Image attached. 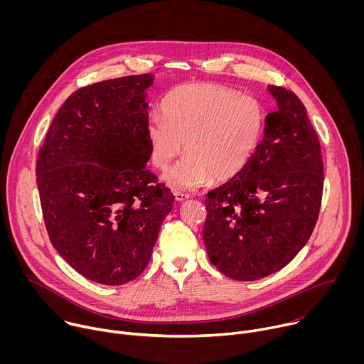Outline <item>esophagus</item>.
<instances>
[{
    "label": "esophagus",
    "mask_w": 364,
    "mask_h": 364,
    "mask_svg": "<svg viewBox=\"0 0 364 364\" xmlns=\"http://www.w3.org/2000/svg\"><path fill=\"white\" fill-rule=\"evenodd\" d=\"M174 197H176V201H186L190 198V194L181 193V191H174Z\"/></svg>",
    "instance_id": "34e87169"
}]
</instances>
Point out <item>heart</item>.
<instances>
[{
    "instance_id": "b5f03b06",
    "label": "heart",
    "mask_w": 364,
    "mask_h": 364,
    "mask_svg": "<svg viewBox=\"0 0 364 364\" xmlns=\"http://www.w3.org/2000/svg\"><path fill=\"white\" fill-rule=\"evenodd\" d=\"M161 115L163 119L151 117L146 122L149 160L166 170L184 146L187 154L163 176L177 190L237 176L264 128V112L255 97L213 83L173 89L161 102Z\"/></svg>"
}]
</instances>
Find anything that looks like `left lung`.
Returning <instances> with one entry per match:
<instances>
[{"label": "left lung", "mask_w": 364, "mask_h": 364, "mask_svg": "<svg viewBox=\"0 0 364 364\" xmlns=\"http://www.w3.org/2000/svg\"><path fill=\"white\" fill-rule=\"evenodd\" d=\"M277 111L247 166L207 193L203 242L226 277L256 281L287 267L318 219L323 159L317 132L295 93L268 85Z\"/></svg>", "instance_id": "left-lung-1"}]
</instances>
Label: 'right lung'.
<instances>
[{"mask_svg": "<svg viewBox=\"0 0 364 364\" xmlns=\"http://www.w3.org/2000/svg\"><path fill=\"white\" fill-rule=\"evenodd\" d=\"M152 75L99 82L70 95L36 166L48 237L82 277L103 285L148 265L174 196L146 168Z\"/></svg>", "mask_w": 364, "mask_h": 364, "instance_id": "1", "label": "right lung"}]
</instances>
